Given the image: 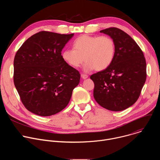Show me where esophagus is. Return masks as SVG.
I'll return each instance as SVG.
<instances>
[{"label": "esophagus", "mask_w": 160, "mask_h": 160, "mask_svg": "<svg viewBox=\"0 0 160 160\" xmlns=\"http://www.w3.org/2000/svg\"><path fill=\"white\" fill-rule=\"evenodd\" d=\"M81 77L83 79H86L87 78H88V75H87L85 74H81Z\"/></svg>", "instance_id": "34e87169"}]
</instances>
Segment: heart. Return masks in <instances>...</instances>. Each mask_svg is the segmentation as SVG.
<instances>
[{
	"label": "heart",
	"mask_w": 160,
	"mask_h": 160,
	"mask_svg": "<svg viewBox=\"0 0 160 160\" xmlns=\"http://www.w3.org/2000/svg\"><path fill=\"white\" fill-rule=\"evenodd\" d=\"M73 49H65L61 57L70 66L77 68L84 60L86 72L95 69L102 71L108 68L115 56V41L109 36H91L82 35L72 43Z\"/></svg>",
	"instance_id": "b5f03b06"
}]
</instances>
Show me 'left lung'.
<instances>
[{"instance_id": "obj_1", "label": "left lung", "mask_w": 160, "mask_h": 160, "mask_svg": "<svg viewBox=\"0 0 160 160\" xmlns=\"http://www.w3.org/2000/svg\"><path fill=\"white\" fill-rule=\"evenodd\" d=\"M115 43L111 64L90 76L94 83V98L104 108L120 111L133 105L140 96L146 80V62L143 52L123 30L108 28L100 31Z\"/></svg>"}]
</instances>
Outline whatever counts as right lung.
<instances>
[{
    "label": "right lung",
    "mask_w": 160,
    "mask_h": 160,
    "mask_svg": "<svg viewBox=\"0 0 160 160\" xmlns=\"http://www.w3.org/2000/svg\"><path fill=\"white\" fill-rule=\"evenodd\" d=\"M73 35L38 32L15 55L14 85L22 103L37 115L48 117L62 111L80 82L79 72L61 57L62 49Z\"/></svg>",
    "instance_id": "add662e5"
}]
</instances>
